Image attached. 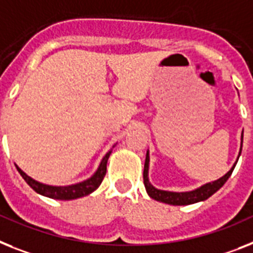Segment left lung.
I'll use <instances>...</instances> for the list:
<instances>
[{
  "mask_svg": "<svg viewBox=\"0 0 253 253\" xmlns=\"http://www.w3.org/2000/svg\"><path fill=\"white\" fill-rule=\"evenodd\" d=\"M242 143H243V133H242V142H241V150H239V155L238 159L241 156L242 152ZM237 159V162H238ZM237 162L234 163V166L231 167V169L227 173H225L224 176L220 177L218 179L207 182L202 186L197 187V189L190 190V191H167V190H160L156 189L154 185H151L149 179V166H150V154L149 150L146 152V160H145V169H143V183H145L146 191L149 194V197L152 199L162 202V203L172 204V206H189V204L198 203V202H203V200L208 199L212 197L217 190H220L221 187L224 186V183L226 182L229 177L231 176V173L234 170Z\"/></svg>",
  "mask_w": 253,
  "mask_h": 253,
  "instance_id": "obj_1",
  "label": "left lung"
}]
</instances>
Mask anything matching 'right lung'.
<instances>
[{
	"label": "right lung",
	"instance_id": "obj_1",
	"mask_svg": "<svg viewBox=\"0 0 253 253\" xmlns=\"http://www.w3.org/2000/svg\"><path fill=\"white\" fill-rule=\"evenodd\" d=\"M112 147H115V145ZM111 152L112 149L103 156V159L99 163V167L97 168V170L89 178L84 179L81 182L74 183V185H67V186H53V185L39 182V181H36L32 177H29L26 172H23L16 164L15 167L18 169V172L20 173V176L24 178V181L40 195H43V197L56 200H74L86 197V195L91 194L99 187V185H101L104 178L106 170H107V160L110 155H111Z\"/></svg>",
	"mask_w": 253,
	"mask_h": 253
}]
</instances>
